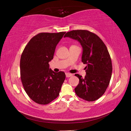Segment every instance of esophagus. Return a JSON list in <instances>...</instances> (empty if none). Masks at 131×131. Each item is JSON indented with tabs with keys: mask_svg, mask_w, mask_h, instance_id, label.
Instances as JSON below:
<instances>
[{
	"mask_svg": "<svg viewBox=\"0 0 131 131\" xmlns=\"http://www.w3.org/2000/svg\"><path fill=\"white\" fill-rule=\"evenodd\" d=\"M73 76V74L70 73H66V77L67 78H69Z\"/></svg>",
	"mask_w": 131,
	"mask_h": 131,
	"instance_id": "esophagus-1",
	"label": "esophagus"
}]
</instances>
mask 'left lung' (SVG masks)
<instances>
[{"label":"left lung","instance_id":"left-lung-1","mask_svg":"<svg viewBox=\"0 0 131 131\" xmlns=\"http://www.w3.org/2000/svg\"><path fill=\"white\" fill-rule=\"evenodd\" d=\"M64 37L77 40L83 48L82 61L87 64L84 78L76 74L79 83L75 88L77 95L87 101H94L105 92L112 77V63L103 41L94 33L85 30H72Z\"/></svg>","mask_w":131,"mask_h":131}]
</instances>
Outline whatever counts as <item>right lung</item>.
I'll return each instance as SVG.
<instances>
[{
  "mask_svg": "<svg viewBox=\"0 0 131 131\" xmlns=\"http://www.w3.org/2000/svg\"><path fill=\"white\" fill-rule=\"evenodd\" d=\"M65 32H41L32 37L24 49L20 60L21 79L32 101L46 105L59 95L65 74L49 69L56 47Z\"/></svg>",
  "mask_w": 131,
  "mask_h": 131,
  "instance_id": "add662e5",
  "label": "right lung"
}]
</instances>
